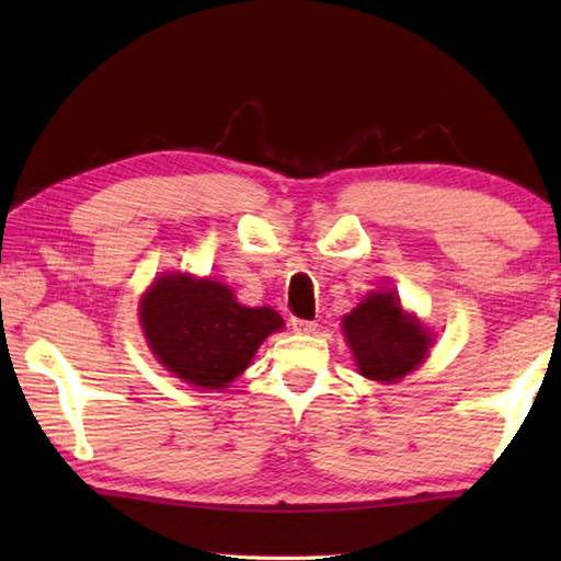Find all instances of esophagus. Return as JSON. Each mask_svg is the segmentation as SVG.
Returning a JSON list of instances; mask_svg holds the SVG:
<instances>
[{"mask_svg": "<svg viewBox=\"0 0 561 561\" xmlns=\"http://www.w3.org/2000/svg\"><path fill=\"white\" fill-rule=\"evenodd\" d=\"M291 329L297 331V334H311V331L317 329V321H309V319H291Z\"/></svg>", "mask_w": 561, "mask_h": 561, "instance_id": "esophagus-1", "label": "esophagus"}]
</instances>
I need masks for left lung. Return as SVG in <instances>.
<instances>
[{
  "label": "left lung",
  "mask_w": 561,
  "mask_h": 561,
  "mask_svg": "<svg viewBox=\"0 0 561 561\" xmlns=\"http://www.w3.org/2000/svg\"><path fill=\"white\" fill-rule=\"evenodd\" d=\"M341 324L358 374L371 381H401L428 358L433 346L431 331L405 314L396 291H371Z\"/></svg>",
  "instance_id": "8db88e82"
}]
</instances>
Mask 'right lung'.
<instances>
[{
	"label": "right lung",
	"mask_w": 561,
	"mask_h": 561,
	"mask_svg": "<svg viewBox=\"0 0 561 561\" xmlns=\"http://www.w3.org/2000/svg\"><path fill=\"white\" fill-rule=\"evenodd\" d=\"M140 327L165 371L197 388L230 386L264 339L284 327L270 307H244L222 282L163 274L140 299Z\"/></svg>",
	"instance_id": "obj_1"
}]
</instances>
